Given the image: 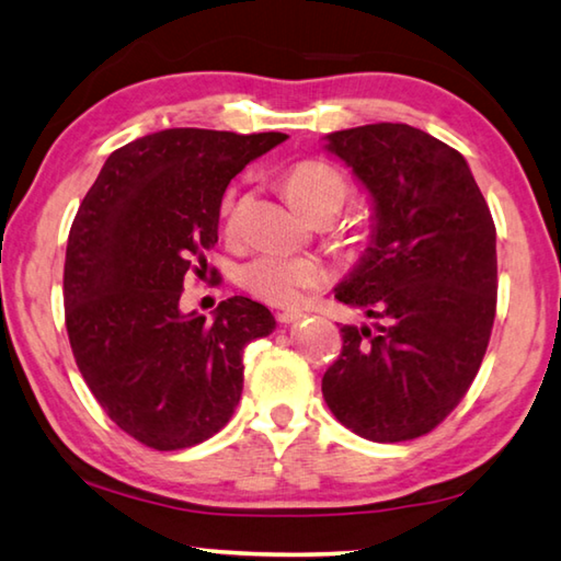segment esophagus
<instances>
[{"instance_id": "esophagus-1", "label": "esophagus", "mask_w": 561, "mask_h": 561, "mask_svg": "<svg viewBox=\"0 0 561 561\" xmlns=\"http://www.w3.org/2000/svg\"><path fill=\"white\" fill-rule=\"evenodd\" d=\"M274 317H277L279 324H294V321H299L304 314H301V311H297V309H287V311H277V314H274Z\"/></svg>"}]
</instances>
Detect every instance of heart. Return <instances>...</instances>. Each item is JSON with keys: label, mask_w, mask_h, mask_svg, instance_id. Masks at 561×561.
<instances>
[{"label": "heart", "mask_w": 561, "mask_h": 561, "mask_svg": "<svg viewBox=\"0 0 561 561\" xmlns=\"http://www.w3.org/2000/svg\"><path fill=\"white\" fill-rule=\"evenodd\" d=\"M282 190L294 207L314 217L319 213L334 215L348 197L351 185L336 165L309 158L294 163L284 173ZM237 213H240V203H237V190L232 187L227 190L222 201V217L230 230L237 225ZM346 232L354 240H360L366 230L360 222H351ZM327 279L329 270L324 262L319 257H299V254L260 252L237 267V284L254 299L274 304V307L299 301L309 289L327 284Z\"/></svg>", "instance_id": "b5f03b06"}]
</instances>
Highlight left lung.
Returning <instances> with one entry per match:
<instances>
[{
    "instance_id": "1",
    "label": "left lung",
    "mask_w": 561,
    "mask_h": 561,
    "mask_svg": "<svg viewBox=\"0 0 561 561\" xmlns=\"http://www.w3.org/2000/svg\"><path fill=\"white\" fill-rule=\"evenodd\" d=\"M376 205L374 240L336 299L376 319L341 327L321 378L339 423L374 443L431 433L468 393L497 309L495 222L458 150L405 123L329 136Z\"/></svg>"
}]
</instances>
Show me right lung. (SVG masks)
Segmentation results:
<instances>
[{
  "mask_svg": "<svg viewBox=\"0 0 561 561\" xmlns=\"http://www.w3.org/2000/svg\"><path fill=\"white\" fill-rule=\"evenodd\" d=\"M284 133L168 128L108 156L73 217L64 317L76 366L103 411L153 450L225 428L242 396V351L274 317L247 297L215 321L180 311L190 272L217 242L230 180Z\"/></svg>",
  "mask_w": 561,
  "mask_h": 561,
  "instance_id": "obj_1",
  "label": "right lung"
}]
</instances>
